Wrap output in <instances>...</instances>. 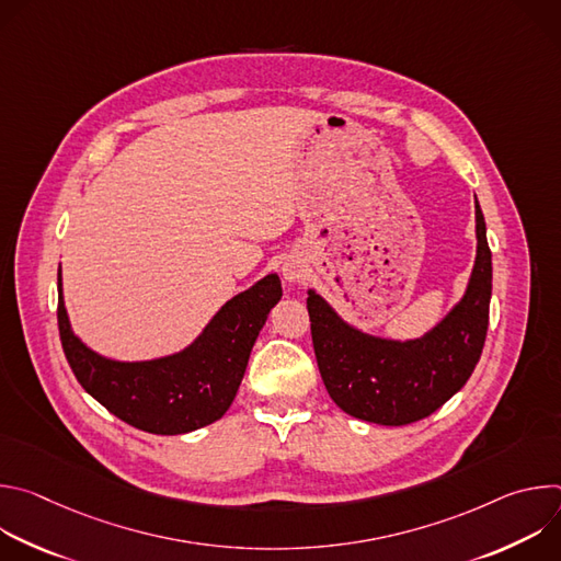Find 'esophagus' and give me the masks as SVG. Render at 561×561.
<instances>
[{
    "label": "esophagus",
    "instance_id": "esophagus-1",
    "mask_svg": "<svg viewBox=\"0 0 561 561\" xmlns=\"http://www.w3.org/2000/svg\"><path fill=\"white\" fill-rule=\"evenodd\" d=\"M282 275H284V279L286 282H299L301 277H304V266L299 264V262H295V260H290V262H286L284 266H282Z\"/></svg>",
    "mask_w": 561,
    "mask_h": 561
}]
</instances>
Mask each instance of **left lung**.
I'll return each mask as SVG.
<instances>
[{
  "instance_id": "left-lung-1",
  "label": "left lung",
  "mask_w": 561,
  "mask_h": 561,
  "mask_svg": "<svg viewBox=\"0 0 561 561\" xmlns=\"http://www.w3.org/2000/svg\"><path fill=\"white\" fill-rule=\"evenodd\" d=\"M474 237L477 255L461 299L415 340L364 333L308 288L317 366L344 413L379 426L413 424L444 407L468 381L484 348L493 293L486 221L477 197Z\"/></svg>"
}]
</instances>
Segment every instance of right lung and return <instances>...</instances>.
I'll return each instance as SVG.
<instances>
[{
  "label": "right lung",
  "mask_w": 561,
  "mask_h": 561,
  "mask_svg": "<svg viewBox=\"0 0 561 561\" xmlns=\"http://www.w3.org/2000/svg\"><path fill=\"white\" fill-rule=\"evenodd\" d=\"M57 324L64 355L84 390L122 422L152 435H184L224 417L244 379L251 351L282 282L271 273L230 297L182 351L122 362L100 355L72 333L57 271Z\"/></svg>",
  "instance_id": "right-lung-1"
}]
</instances>
